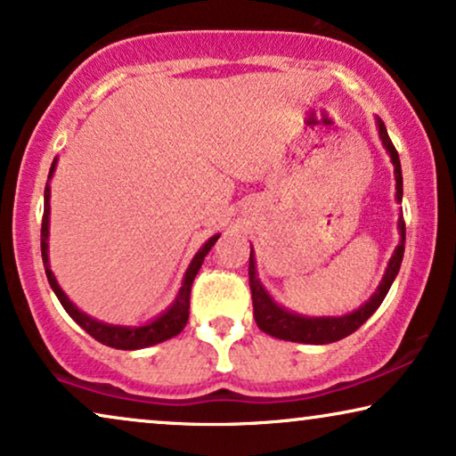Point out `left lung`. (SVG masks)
Listing matches in <instances>:
<instances>
[{
    "mask_svg": "<svg viewBox=\"0 0 456 456\" xmlns=\"http://www.w3.org/2000/svg\"><path fill=\"white\" fill-rule=\"evenodd\" d=\"M376 126L379 141L386 149V153L390 155L392 166H395V180H396V203H403V170H401V159L395 145H392L388 130H386L384 122L376 118ZM398 234L401 240L392 253V257L386 265V272L382 276V282L378 284V289L367 301L361 305L359 309L351 311L345 315H301L297 311H290L280 305L273 298L261 280L257 276V261H255V251L251 247V255H248V284H251V295H253V314L255 322H257L259 330H264L265 334L276 336L280 340H290V342H303V345H330V342L346 338L348 334H353L354 330L363 326L370 317L376 314V309L382 305V301L388 295L392 282H395L398 270H401L403 255H404V220L403 216H398Z\"/></svg>",
    "mask_w": 456,
    "mask_h": 456,
    "instance_id": "left-lung-1",
    "label": "left lung"
}]
</instances>
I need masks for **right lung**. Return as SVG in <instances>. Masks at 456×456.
<instances>
[{"instance_id": "right-lung-1", "label": "right lung", "mask_w": 456, "mask_h": 456, "mask_svg": "<svg viewBox=\"0 0 456 456\" xmlns=\"http://www.w3.org/2000/svg\"><path fill=\"white\" fill-rule=\"evenodd\" d=\"M55 166H58V158L53 159L52 167H49V176L45 184V209H43V224H41V257L43 265H45V273L49 280V286L55 292V297L60 298L61 307L66 309V314L72 317L74 322L78 323L80 328L85 330L86 334H91L93 338L102 342L105 346L120 348V351H136V348H147L153 345H159L167 338H174L183 332L186 326V320H189V298H191V284L195 280L199 267H201L205 255L209 253V248L216 245V240L220 239V234H214L211 239L203 242V247L195 253V257L191 259L189 267H186L183 284H180L178 295L174 297V301L167 305V307L161 311L158 317L149 320L147 323H141V326H120V323H105L97 317L86 315L85 311H80L77 305H74L64 290L60 289L58 280H55L52 267H49V216H52V205H49V199H52V186H49V180L53 178Z\"/></svg>"}]
</instances>
